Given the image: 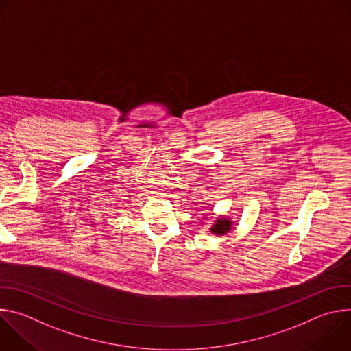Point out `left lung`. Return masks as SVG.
Listing matches in <instances>:
<instances>
[{"label": "left lung", "instance_id": "1", "mask_svg": "<svg viewBox=\"0 0 351 351\" xmlns=\"http://www.w3.org/2000/svg\"><path fill=\"white\" fill-rule=\"evenodd\" d=\"M232 225H233V222H232L229 218H225V217L222 215V217H219V218L215 221V223L210 228V230H211L214 234L223 236V234H226V233L230 230Z\"/></svg>", "mask_w": 351, "mask_h": 351}]
</instances>
